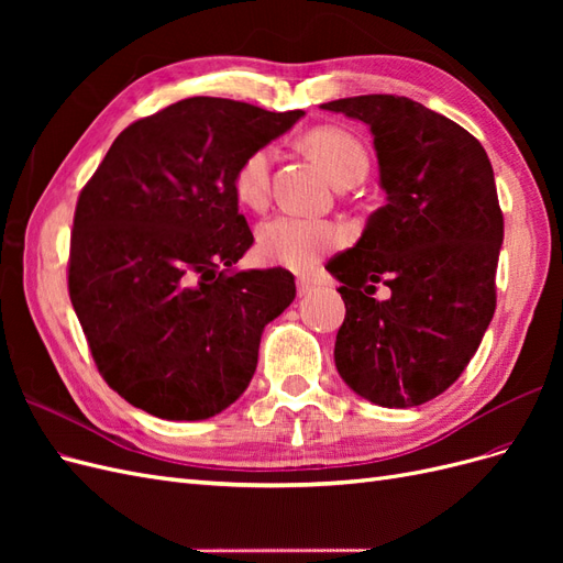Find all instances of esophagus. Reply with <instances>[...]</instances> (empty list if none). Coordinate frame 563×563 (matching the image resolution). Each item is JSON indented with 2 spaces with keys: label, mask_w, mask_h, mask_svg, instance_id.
I'll return each instance as SVG.
<instances>
[{
  "label": "esophagus",
  "mask_w": 563,
  "mask_h": 563,
  "mask_svg": "<svg viewBox=\"0 0 563 563\" xmlns=\"http://www.w3.org/2000/svg\"><path fill=\"white\" fill-rule=\"evenodd\" d=\"M314 291V282L308 277H300L298 279V296H308Z\"/></svg>",
  "instance_id": "1"
}]
</instances>
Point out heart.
Wrapping results in <instances>:
<instances>
[{
	"instance_id": "obj_1",
	"label": "heart",
	"mask_w": 563,
	"mask_h": 563,
	"mask_svg": "<svg viewBox=\"0 0 563 563\" xmlns=\"http://www.w3.org/2000/svg\"><path fill=\"white\" fill-rule=\"evenodd\" d=\"M305 147L319 162L323 172L338 185L343 180H362L368 168L364 145L352 133L333 126H321L305 135ZM272 147H255L234 172V192L251 209H263L269 197ZM345 234L333 220L279 213L258 225V253L269 265L291 269L312 267L323 253L343 244Z\"/></svg>"
}]
</instances>
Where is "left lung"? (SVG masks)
<instances>
[{"instance_id": "8db88e82", "label": "left lung", "mask_w": 563, "mask_h": 563, "mask_svg": "<svg viewBox=\"0 0 563 563\" xmlns=\"http://www.w3.org/2000/svg\"><path fill=\"white\" fill-rule=\"evenodd\" d=\"M321 110L368 126L385 192L360 242L327 265L347 310L335 368L371 404L420 406L457 380L496 312L493 166L472 133L411 98L352 96Z\"/></svg>"}]
</instances>
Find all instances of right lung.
<instances>
[{"mask_svg": "<svg viewBox=\"0 0 563 563\" xmlns=\"http://www.w3.org/2000/svg\"><path fill=\"white\" fill-rule=\"evenodd\" d=\"M302 114L185 98L119 133L81 190L67 286L98 371L131 406L207 420L244 395L296 277L234 267L253 244L234 172Z\"/></svg>", "mask_w": 563, "mask_h": 563, "instance_id": "1", "label": "right lung"}]
</instances>
